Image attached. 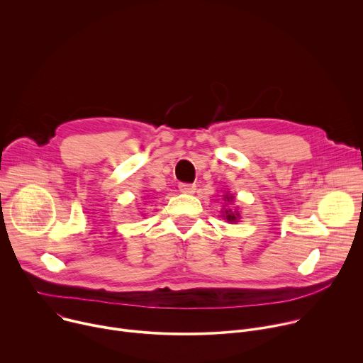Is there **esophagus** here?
<instances>
[{"instance_id": "esophagus-1", "label": "esophagus", "mask_w": 363, "mask_h": 363, "mask_svg": "<svg viewBox=\"0 0 363 363\" xmlns=\"http://www.w3.org/2000/svg\"><path fill=\"white\" fill-rule=\"evenodd\" d=\"M195 189H196V186L194 184H185V182L179 184V191L184 194H194Z\"/></svg>"}]
</instances>
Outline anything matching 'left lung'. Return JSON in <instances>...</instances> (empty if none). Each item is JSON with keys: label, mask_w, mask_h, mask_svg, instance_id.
Here are the masks:
<instances>
[{"label": "left lung", "mask_w": 363, "mask_h": 363, "mask_svg": "<svg viewBox=\"0 0 363 363\" xmlns=\"http://www.w3.org/2000/svg\"><path fill=\"white\" fill-rule=\"evenodd\" d=\"M233 199H234V195H225V201H228V202H230V201H233ZM223 216H224V217H225V220H228L230 223H235V221H237V218L240 217L235 211L233 213L231 210H224Z\"/></svg>", "instance_id": "left-lung-1"}]
</instances>
